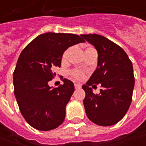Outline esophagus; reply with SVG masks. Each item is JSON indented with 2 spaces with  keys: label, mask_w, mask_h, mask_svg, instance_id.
<instances>
[{
  "label": "esophagus",
  "mask_w": 146,
  "mask_h": 146,
  "mask_svg": "<svg viewBox=\"0 0 146 146\" xmlns=\"http://www.w3.org/2000/svg\"><path fill=\"white\" fill-rule=\"evenodd\" d=\"M75 88H76V89L80 88H81V85H80V84H75Z\"/></svg>",
  "instance_id": "esophagus-1"
}]
</instances>
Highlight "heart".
Masks as SVG:
<instances>
[{
  "instance_id": "obj_1",
  "label": "heart",
  "mask_w": 146,
  "mask_h": 146,
  "mask_svg": "<svg viewBox=\"0 0 146 146\" xmlns=\"http://www.w3.org/2000/svg\"><path fill=\"white\" fill-rule=\"evenodd\" d=\"M68 53H69V50H66L64 53H63V55H62V59L65 60V59L66 58V57H67V55H68ZM70 75L72 77H74V78H76V79H78V80H80V79H82L83 77H84V73L80 71V70H72V71H70Z\"/></svg>"
}]
</instances>
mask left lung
<instances>
[{
  "mask_svg": "<svg viewBox=\"0 0 146 146\" xmlns=\"http://www.w3.org/2000/svg\"><path fill=\"white\" fill-rule=\"evenodd\" d=\"M98 53V67L82 88L85 92L84 109L88 118L100 126H111L120 121L132 102L135 79L131 60L125 51L109 39L98 34L81 35ZM100 83L99 94L90 86Z\"/></svg>",
  "mask_w": 146,
  "mask_h": 146,
  "instance_id": "left-lung-1",
  "label": "left lung"
}]
</instances>
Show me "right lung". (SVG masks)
Here are the masks:
<instances>
[{"mask_svg":"<svg viewBox=\"0 0 146 146\" xmlns=\"http://www.w3.org/2000/svg\"><path fill=\"white\" fill-rule=\"evenodd\" d=\"M84 42L76 34L47 32L35 38L22 51L14 71V95L21 114L32 127L49 131L63 123L74 84L63 79L62 85L53 88L48 86V81L56 76L53 69L61 66L65 51Z\"/></svg>","mask_w":146,"mask_h":146,"instance_id":"add662e5","label":"right lung"}]
</instances>
